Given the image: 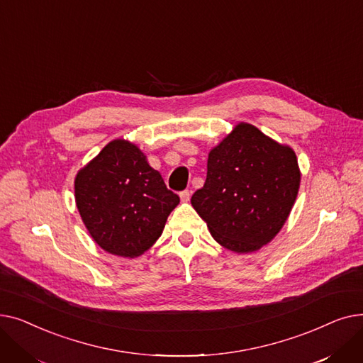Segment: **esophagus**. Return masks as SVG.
<instances>
[{
    "label": "esophagus",
    "mask_w": 363,
    "mask_h": 363,
    "mask_svg": "<svg viewBox=\"0 0 363 363\" xmlns=\"http://www.w3.org/2000/svg\"><path fill=\"white\" fill-rule=\"evenodd\" d=\"M179 197H181V201L186 203V201H189V197H191V193H189L188 189H184V191H181Z\"/></svg>",
    "instance_id": "1"
}]
</instances>
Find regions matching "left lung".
Segmentation results:
<instances>
[{"mask_svg":"<svg viewBox=\"0 0 363 363\" xmlns=\"http://www.w3.org/2000/svg\"><path fill=\"white\" fill-rule=\"evenodd\" d=\"M298 186L293 148L241 122L208 152L206 182L191 204L225 249L252 253L279 233Z\"/></svg>","mask_w":363,"mask_h":363,"instance_id":"obj_1","label":"left lung"}]
</instances>
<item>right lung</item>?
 I'll return each instance as SVG.
<instances>
[{"instance_id": "1", "label": "right lung", "mask_w": 363, "mask_h": 363, "mask_svg": "<svg viewBox=\"0 0 363 363\" xmlns=\"http://www.w3.org/2000/svg\"><path fill=\"white\" fill-rule=\"evenodd\" d=\"M74 200L94 241L130 259L157 241L179 203L144 152L125 140L108 143L78 172Z\"/></svg>"}]
</instances>
